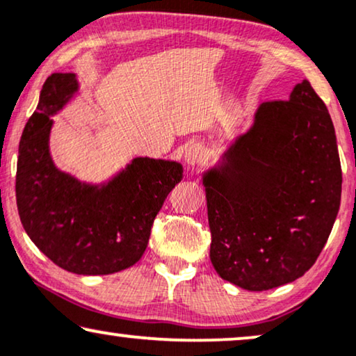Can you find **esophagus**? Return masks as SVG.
I'll return each instance as SVG.
<instances>
[{
    "label": "esophagus",
    "mask_w": 356,
    "mask_h": 356,
    "mask_svg": "<svg viewBox=\"0 0 356 356\" xmlns=\"http://www.w3.org/2000/svg\"><path fill=\"white\" fill-rule=\"evenodd\" d=\"M206 159H207L206 149H204L201 144L189 145V147L186 149V152H184V162H186L188 165H191V167L202 165L204 162H206Z\"/></svg>",
    "instance_id": "obj_1"
}]
</instances>
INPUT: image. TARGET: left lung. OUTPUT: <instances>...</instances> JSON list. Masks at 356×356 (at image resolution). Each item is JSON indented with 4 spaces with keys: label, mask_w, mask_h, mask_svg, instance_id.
Wrapping results in <instances>:
<instances>
[{
    "label": "left lung",
    "mask_w": 356,
    "mask_h": 356,
    "mask_svg": "<svg viewBox=\"0 0 356 356\" xmlns=\"http://www.w3.org/2000/svg\"><path fill=\"white\" fill-rule=\"evenodd\" d=\"M211 261L223 280L262 291L314 264L340 207L342 168L327 106L309 81L264 102L254 126L204 177Z\"/></svg>",
    "instance_id": "left-lung-1"
}]
</instances>
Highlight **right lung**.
I'll return each instance as SVG.
<instances>
[{"label":"right lung","mask_w":356,"mask_h":356,"mask_svg":"<svg viewBox=\"0 0 356 356\" xmlns=\"http://www.w3.org/2000/svg\"><path fill=\"white\" fill-rule=\"evenodd\" d=\"M76 90L71 72H55L42 87L19 143L17 211L31 240L61 269L82 275L113 274L144 254L155 217L181 181L183 167L139 157L102 188L61 173L48 152L50 115Z\"/></svg>","instance_id":"right-lung-1"}]
</instances>
